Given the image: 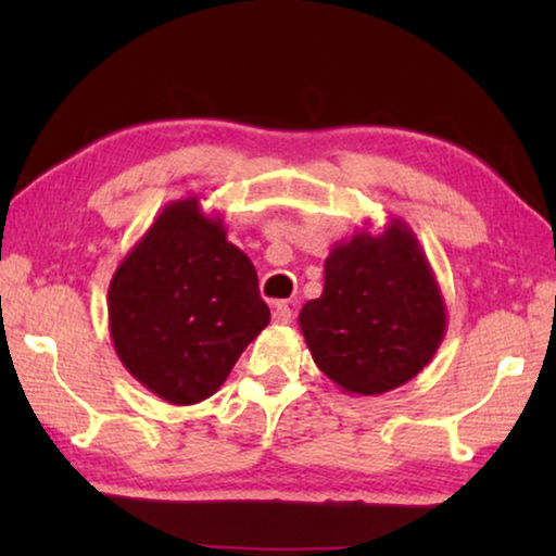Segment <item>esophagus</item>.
Returning <instances> with one entry per match:
<instances>
[{"label":"esophagus","mask_w":556,"mask_h":556,"mask_svg":"<svg viewBox=\"0 0 556 556\" xmlns=\"http://www.w3.org/2000/svg\"><path fill=\"white\" fill-rule=\"evenodd\" d=\"M291 318H294V312H291L287 301H277L275 308H271V321L279 326H287V324H291Z\"/></svg>","instance_id":"1"}]
</instances>
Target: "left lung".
I'll use <instances>...</instances> for the list:
<instances>
[{"label": "left lung", "mask_w": 556, "mask_h": 556, "mask_svg": "<svg viewBox=\"0 0 556 556\" xmlns=\"http://www.w3.org/2000/svg\"><path fill=\"white\" fill-rule=\"evenodd\" d=\"M299 328L318 370L348 394H382L427 368L446 336V304L417 235L400 218L357 230L324 262V294Z\"/></svg>", "instance_id": "8db88e82"}]
</instances>
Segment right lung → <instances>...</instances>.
Wrapping results in <instances>:
<instances>
[{"label": "right lung", "instance_id": "add662e5", "mask_svg": "<svg viewBox=\"0 0 556 556\" xmlns=\"http://www.w3.org/2000/svg\"><path fill=\"white\" fill-rule=\"evenodd\" d=\"M110 338L127 372L168 404L208 400L269 324L257 271L199 195L162 208L115 269Z\"/></svg>", "mask_w": 556, "mask_h": 556}]
</instances>
